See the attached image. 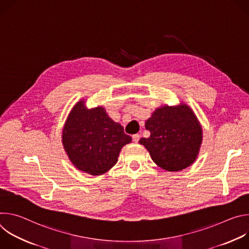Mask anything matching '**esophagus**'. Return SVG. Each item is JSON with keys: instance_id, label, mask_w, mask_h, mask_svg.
Masks as SVG:
<instances>
[{"instance_id": "34e87169", "label": "esophagus", "mask_w": 249, "mask_h": 249, "mask_svg": "<svg viewBox=\"0 0 249 249\" xmlns=\"http://www.w3.org/2000/svg\"><path fill=\"white\" fill-rule=\"evenodd\" d=\"M140 135L139 134H135V135H133L132 136V139H133V142H134V143H138V142H139V140H140Z\"/></svg>"}]
</instances>
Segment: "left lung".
I'll return each mask as SVG.
<instances>
[{
    "label": "left lung",
    "instance_id": "left-lung-1",
    "mask_svg": "<svg viewBox=\"0 0 249 249\" xmlns=\"http://www.w3.org/2000/svg\"><path fill=\"white\" fill-rule=\"evenodd\" d=\"M145 127L151 135L139 143L162 169L179 171L196 160L202 144V127L187 104L157 108Z\"/></svg>",
    "mask_w": 249,
    "mask_h": 249
}]
</instances>
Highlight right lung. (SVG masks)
<instances>
[{
    "mask_svg": "<svg viewBox=\"0 0 249 249\" xmlns=\"http://www.w3.org/2000/svg\"><path fill=\"white\" fill-rule=\"evenodd\" d=\"M131 141L123 127L114 122L102 106L89 109L84 99L71 110L62 134L71 162L90 175L107 172L117 162L121 149Z\"/></svg>",
    "mask_w": 249,
    "mask_h": 249,
    "instance_id": "right-lung-1",
    "label": "right lung"
}]
</instances>
